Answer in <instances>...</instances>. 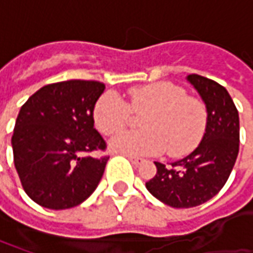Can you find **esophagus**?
Masks as SVG:
<instances>
[{
  "instance_id": "obj_1",
  "label": "esophagus",
  "mask_w": 253,
  "mask_h": 253,
  "mask_svg": "<svg viewBox=\"0 0 253 253\" xmlns=\"http://www.w3.org/2000/svg\"><path fill=\"white\" fill-rule=\"evenodd\" d=\"M128 159L135 165V166H138V165H141L142 162H143V159H141V158H136V156H128Z\"/></svg>"
}]
</instances>
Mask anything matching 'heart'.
I'll list each match as a JSON object with an SVG mask.
<instances>
[{
	"instance_id": "b5f03b06",
	"label": "heart",
	"mask_w": 253,
	"mask_h": 253,
	"mask_svg": "<svg viewBox=\"0 0 253 253\" xmlns=\"http://www.w3.org/2000/svg\"><path fill=\"white\" fill-rule=\"evenodd\" d=\"M129 102L107 91L92 108V121L102 135H115L129 121L132 112L142 114L143 131L122 132L110 143L111 149L126 156H152L168 151L180 158L193 152L207 128V108L199 98L169 82L143 84L128 90Z\"/></svg>"
}]
</instances>
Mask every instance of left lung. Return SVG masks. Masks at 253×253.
I'll return each mask as SVG.
<instances>
[{
	"label": "left lung",
	"mask_w": 253,
	"mask_h": 253,
	"mask_svg": "<svg viewBox=\"0 0 253 253\" xmlns=\"http://www.w3.org/2000/svg\"><path fill=\"white\" fill-rule=\"evenodd\" d=\"M207 108V128L200 145L171 166L155 162L156 174L146 189L174 209H190L212 199L227 183L239 152V115L231 95L214 80L189 74Z\"/></svg>",
	"instance_id": "8db88e82"
}]
</instances>
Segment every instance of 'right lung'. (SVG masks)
<instances>
[{
	"mask_svg": "<svg viewBox=\"0 0 253 253\" xmlns=\"http://www.w3.org/2000/svg\"><path fill=\"white\" fill-rule=\"evenodd\" d=\"M105 85L92 80L47 84L21 107L12 135L14 165L25 193L44 209L82 204L97 189L110 156L92 108Z\"/></svg>",
	"mask_w": 253,
	"mask_h": 253,
	"instance_id": "1",
	"label": "right lung"
}]
</instances>
